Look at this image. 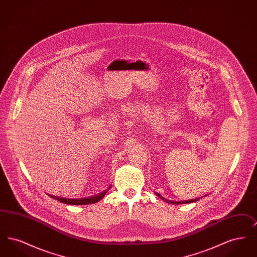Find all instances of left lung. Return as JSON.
<instances>
[{
	"instance_id": "obj_1",
	"label": "left lung",
	"mask_w": 257,
	"mask_h": 257,
	"mask_svg": "<svg viewBox=\"0 0 257 257\" xmlns=\"http://www.w3.org/2000/svg\"><path fill=\"white\" fill-rule=\"evenodd\" d=\"M155 195L156 196H159L161 199H163L165 202H167V203H171V204H186V203H192V202H196L197 201L200 197H196L195 199H190V200H181V201H172V200H170V199H167V198H165V197H163V196L159 195L158 193H155ZM207 196V195H206Z\"/></svg>"
}]
</instances>
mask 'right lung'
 Wrapping results in <instances>:
<instances>
[{"label": "right lung", "instance_id": "right-lung-1", "mask_svg": "<svg viewBox=\"0 0 257 257\" xmlns=\"http://www.w3.org/2000/svg\"><path fill=\"white\" fill-rule=\"evenodd\" d=\"M110 187H108V189H106L104 192L95 195V196H89V197H83V198H65V197H60V196H52L48 195L50 197L55 198L59 201H61V203L64 204H70V205H86V204H92V203H96L98 201H100L105 195L108 193V191L110 190Z\"/></svg>", "mask_w": 257, "mask_h": 257}]
</instances>
